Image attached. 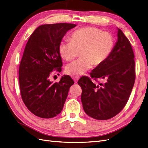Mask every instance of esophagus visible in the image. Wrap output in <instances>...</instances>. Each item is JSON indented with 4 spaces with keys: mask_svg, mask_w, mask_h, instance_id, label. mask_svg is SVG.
I'll return each mask as SVG.
<instances>
[{
    "mask_svg": "<svg viewBox=\"0 0 148 148\" xmlns=\"http://www.w3.org/2000/svg\"><path fill=\"white\" fill-rule=\"evenodd\" d=\"M79 78V77H73V79H74V81H75V83H77V82L78 81Z\"/></svg>",
    "mask_w": 148,
    "mask_h": 148,
    "instance_id": "obj_1",
    "label": "esophagus"
}]
</instances>
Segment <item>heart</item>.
Returning a JSON list of instances; mask_svg holds the SVG:
<instances>
[{
    "label": "heart",
    "mask_w": 148,
    "mask_h": 148,
    "mask_svg": "<svg viewBox=\"0 0 148 148\" xmlns=\"http://www.w3.org/2000/svg\"><path fill=\"white\" fill-rule=\"evenodd\" d=\"M70 41L61 42L59 50L62 59L66 62L75 59L80 52L81 58L66 68L67 73L74 76L84 74L92 65H102L110 56L115 44L111 34L91 26L75 30L70 35Z\"/></svg>",
    "instance_id": "b5f03b06"
}]
</instances>
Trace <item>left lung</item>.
<instances>
[{
    "instance_id": "8db88e82",
    "label": "left lung",
    "mask_w": 148,
    "mask_h": 148,
    "mask_svg": "<svg viewBox=\"0 0 148 148\" xmlns=\"http://www.w3.org/2000/svg\"><path fill=\"white\" fill-rule=\"evenodd\" d=\"M117 37L108 59L90 73L95 81L105 82L96 84L88 77L78 82L83 109L95 119L107 120L117 115L126 105L135 83V56L130 42L119 28Z\"/></svg>"
}]
</instances>
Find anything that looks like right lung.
Returning <instances> with one entry per match:
<instances>
[{
	"mask_svg": "<svg viewBox=\"0 0 148 148\" xmlns=\"http://www.w3.org/2000/svg\"><path fill=\"white\" fill-rule=\"evenodd\" d=\"M71 23L42 25L34 30L26 43L19 66L22 100L28 110L43 119L52 118L63 109L69 89L74 84L69 75L59 83L49 79L53 71H62L59 47Z\"/></svg>",
	"mask_w": 148,
	"mask_h": 148,
	"instance_id": "add662e5",
	"label": "right lung"
}]
</instances>
